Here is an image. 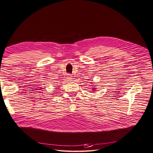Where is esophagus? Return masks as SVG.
<instances>
[{
	"label": "esophagus",
	"instance_id": "obj_1",
	"mask_svg": "<svg viewBox=\"0 0 153 153\" xmlns=\"http://www.w3.org/2000/svg\"><path fill=\"white\" fill-rule=\"evenodd\" d=\"M67 79L68 81H71L72 79V76L71 74H68L67 76Z\"/></svg>",
	"mask_w": 153,
	"mask_h": 153
}]
</instances>
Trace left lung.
I'll return each mask as SVG.
<instances>
[{"instance_id":"obj_1","label":"left lung","mask_w":153,"mask_h":153,"mask_svg":"<svg viewBox=\"0 0 153 153\" xmlns=\"http://www.w3.org/2000/svg\"><path fill=\"white\" fill-rule=\"evenodd\" d=\"M93 90H95V89H96V88H93Z\"/></svg>"}]
</instances>
